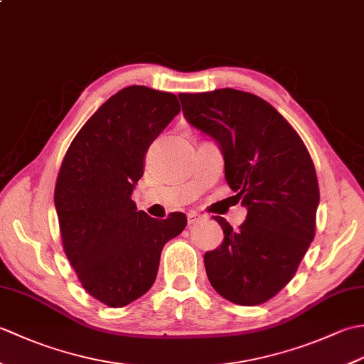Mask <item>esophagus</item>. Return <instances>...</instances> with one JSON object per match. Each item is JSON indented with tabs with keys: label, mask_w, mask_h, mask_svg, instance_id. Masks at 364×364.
I'll return each instance as SVG.
<instances>
[{
	"label": "esophagus",
	"mask_w": 364,
	"mask_h": 364,
	"mask_svg": "<svg viewBox=\"0 0 364 364\" xmlns=\"http://www.w3.org/2000/svg\"><path fill=\"white\" fill-rule=\"evenodd\" d=\"M202 219H203V215L196 213V211H191L188 214V223H189V225H192V223H197V222H200Z\"/></svg>",
	"instance_id": "34e87169"
}]
</instances>
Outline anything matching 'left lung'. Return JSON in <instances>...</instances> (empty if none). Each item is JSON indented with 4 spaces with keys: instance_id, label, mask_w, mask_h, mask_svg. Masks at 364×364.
<instances>
[{
    "instance_id": "obj_1",
    "label": "left lung",
    "mask_w": 364,
    "mask_h": 364,
    "mask_svg": "<svg viewBox=\"0 0 364 364\" xmlns=\"http://www.w3.org/2000/svg\"><path fill=\"white\" fill-rule=\"evenodd\" d=\"M192 127L213 137L247 208L239 230L215 215L222 244L205 253L208 280L236 305L264 304L296 274L316 230L319 186L310 153L266 100L236 89L180 94Z\"/></svg>"
}]
</instances>
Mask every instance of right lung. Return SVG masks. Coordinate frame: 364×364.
Masks as SVG:
<instances>
[{
  "instance_id": "add662e5",
  "label": "right lung",
  "mask_w": 364,
  "mask_h": 364,
  "mask_svg": "<svg viewBox=\"0 0 364 364\" xmlns=\"http://www.w3.org/2000/svg\"><path fill=\"white\" fill-rule=\"evenodd\" d=\"M180 111L168 92L122 89L80 129L60 166L54 206L64 250L82 288L107 306L151 288L162 247L188 223L183 213L153 219L131 198L146 150Z\"/></svg>"
}]
</instances>
